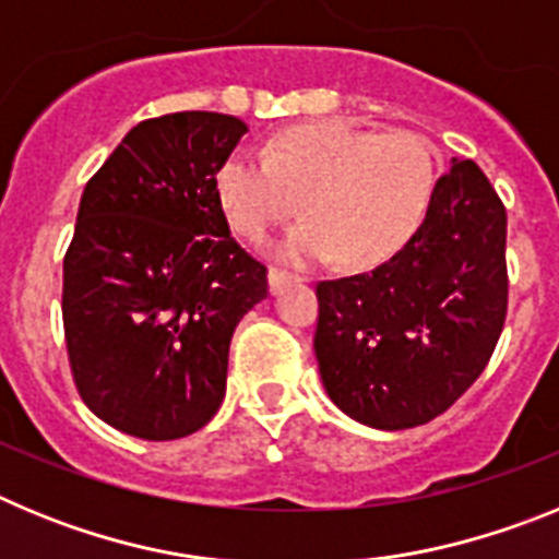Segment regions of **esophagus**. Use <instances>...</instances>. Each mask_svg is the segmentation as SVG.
Segmentation results:
<instances>
[{"label": "esophagus", "instance_id": "34e87169", "mask_svg": "<svg viewBox=\"0 0 559 559\" xmlns=\"http://www.w3.org/2000/svg\"><path fill=\"white\" fill-rule=\"evenodd\" d=\"M290 283V274H285V271H280V269H271L269 271V288H271V294H283V288L285 285Z\"/></svg>", "mask_w": 559, "mask_h": 559}]
</instances>
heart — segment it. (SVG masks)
I'll list each match as a JSON object with an SVG mask.
<instances>
[{
  "mask_svg": "<svg viewBox=\"0 0 559 559\" xmlns=\"http://www.w3.org/2000/svg\"><path fill=\"white\" fill-rule=\"evenodd\" d=\"M437 187L431 147L412 131L372 133L338 122L283 131L263 153L237 147L215 173L226 221L263 237L296 215L308 221L280 237L274 257L313 265L328 257L369 269L414 237Z\"/></svg>",
  "mask_w": 559,
  "mask_h": 559,
  "instance_id": "1",
  "label": "heart"
}]
</instances>
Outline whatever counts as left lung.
<instances>
[{
	"mask_svg": "<svg viewBox=\"0 0 559 559\" xmlns=\"http://www.w3.org/2000/svg\"><path fill=\"white\" fill-rule=\"evenodd\" d=\"M507 212L471 159H451L392 260L316 285L324 392L378 431L423 426L484 372L507 316Z\"/></svg>",
	"mask_w": 559,
	"mask_h": 559,
	"instance_id": "8db88e82",
	"label": "left lung"
}]
</instances>
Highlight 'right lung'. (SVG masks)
Masks as SVG:
<instances>
[{
	"mask_svg": "<svg viewBox=\"0 0 559 559\" xmlns=\"http://www.w3.org/2000/svg\"><path fill=\"white\" fill-rule=\"evenodd\" d=\"M249 131L215 111L133 126L83 190L63 257V333L78 392L103 423L165 442L226 394L237 322L269 296L240 249L215 173Z\"/></svg>",
	"mask_w": 559,
	"mask_h": 559,
	"instance_id": "right-lung-1",
	"label": "right lung"
}]
</instances>
